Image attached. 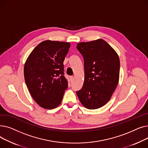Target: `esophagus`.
<instances>
[{
    "label": "esophagus",
    "mask_w": 148,
    "mask_h": 148,
    "mask_svg": "<svg viewBox=\"0 0 148 148\" xmlns=\"http://www.w3.org/2000/svg\"><path fill=\"white\" fill-rule=\"evenodd\" d=\"M69 79H70V80H74V77L73 76H70L69 77Z\"/></svg>",
    "instance_id": "1"
}]
</instances>
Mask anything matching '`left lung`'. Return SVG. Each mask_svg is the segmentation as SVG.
Masks as SVG:
<instances>
[{"label": "left lung", "instance_id": "8db88e82", "mask_svg": "<svg viewBox=\"0 0 148 148\" xmlns=\"http://www.w3.org/2000/svg\"><path fill=\"white\" fill-rule=\"evenodd\" d=\"M84 59V81L77 91L80 101L88 109L104 106L112 97L119 79L120 60L106 41L98 40L77 44Z\"/></svg>", "mask_w": 148, "mask_h": 148}]
</instances>
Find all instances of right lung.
I'll use <instances>...</instances> for the list:
<instances>
[{"label":"right lung","mask_w":148,"mask_h":148,"mask_svg":"<svg viewBox=\"0 0 148 148\" xmlns=\"http://www.w3.org/2000/svg\"><path fill=\"white\" fill-rule=\"evenodd\" d=\"M69 42L46 40L30 53L24 67L26 86L35 101L46 109L59 106L68 88L64 61Z\"/></svg>","instance_id":"right-lung-1"}]
</instances>
